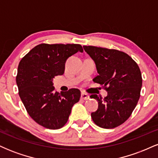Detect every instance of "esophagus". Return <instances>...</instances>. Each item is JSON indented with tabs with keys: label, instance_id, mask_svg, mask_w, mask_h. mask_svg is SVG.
Returning a JSON list of instances; mask_svg holds the SVG:
<instances>
[{
	"label": "esophagus",
	"instance_id": "esophagus-1",
	"mask_svg": "<svg viewBox=\"0 0 158 158\" xmlns=\"http://www.w3.org/2000/svg\"><path fill=\"white\" fill-rule=\"evenodd\" d=\"M89 95L85 93H81V99H85V100H88V99H89Z\"/></svg>",
	"mask_w": 158,
	"mask_h": 158
}]
</instances>
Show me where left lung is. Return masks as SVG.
<instances>
[{"label": "left lung", "instance_id": "1", "mask_svg": "<svg viewBox=\"0 0 158 158\" xmlns=\"http://www.w3.org/2000/svg\"><path fill=\"white\" fill-rule=\"evenodd\" d=\"M96 64L99 75L93 79L108 92L103 99L97 94L98 109L91 113L96 125L114 128L129 118L140 97L142 75L138 65L126 52L114 49L83 46Z\"/></svg>", "mask_w": 158, "mask_h": 158}]
</instances>
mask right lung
<instances>
[{"instance_id": "right-lung-1", "label": "right lung", "mask_w": 158, "mask_h": 158, "mask_svg": "<svg viewBox=\"0 0 158 158\" xmlns=\"http://www.w3.org/2000/svg\"><path fill=\"white\" fill-rule=\"evenodd\" d=\"M79 51L83 52L80 44H41L19 62L16 83L20 98L31 118L44 128L64 126L80 99L79 89L59 94L52 83L54 77L64 73L67 59Z\"/></svg>"}]
</instances>
